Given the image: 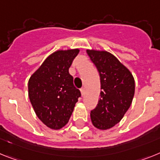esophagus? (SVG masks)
<instances>
[{
    "label": "esophagus",
    "instance_id": "obj_1",
    "mask_svg": "<svg viewBox=\"0 0 160 160\" xmlns=\"http://www.w3.org/2000/svg\"><path fill=\"white\" fill-rule=\"evenodd\" d=\"M80 92H81V95L84 96V93H85V89H84V88H80Z\"/></svg>",
    "mask_w": 160,
    "mask_h": 160
}]
</instances>
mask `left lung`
<instances>
[{
  "label": "left lung",
  "mask_w": 160,
  "mask_h": 160,
  "mask_svg": "<svg viewBox=\"0 0 160 160\" xmlns=\"http://www.w3.org/2000/svg\"><path fill=\"white\" fill-rule=\"evenodd\" d=\"M87 53L99 72L101 89L90 117L95 127L107 130L118 124L130 108L135 88L134 77L112 54L93 50H87Z\"/></svg>",
  "instance_id": "8db88e82"
}]
</instances>
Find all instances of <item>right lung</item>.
I'll list each match as a JSON object with an SVG mask.
<instances>
[{
	"mask_svg": "<svg viewBox=\"0 0 160 160\" xmlns=\"http://www.w3.org/2000/svg\"><path fill=\"white\" fill-rule=\"evenodd\" d=\"M79 51H55L29 80L30 103L38 118L51 129L59 130L68 122L75 105L81 97L68 72Z\"/></svg>",
	"mask_w": 160,
	"mask_h": 160,
	"instance_id": "1",
	"label": "right lung"
}]
</instances>
